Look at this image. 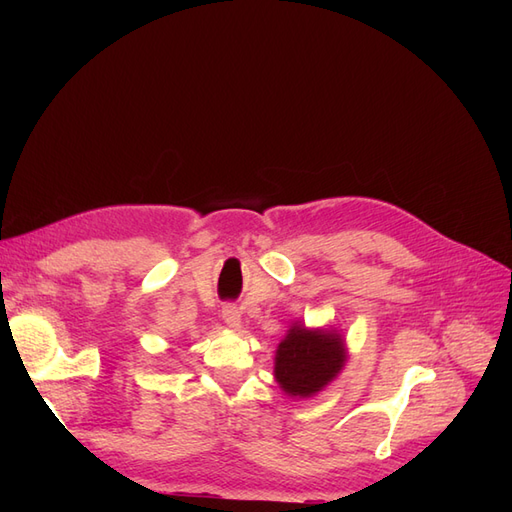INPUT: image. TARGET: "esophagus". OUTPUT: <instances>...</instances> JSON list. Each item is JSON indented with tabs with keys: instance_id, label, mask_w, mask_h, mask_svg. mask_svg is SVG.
<instances>
[{
	"instance_id": "34e87169",
	"label": "esophagus",
	"mask_w": 512,
	"mask_h": 512,
	"mask_svg": "<svg viewBox=\"0 0 512 512\" xmlns=\"http://www.w3.org/2000/svg\"><path fill=\"white\" fill-rule=\"evenodd\" d=\"M222 318H224V322L228 324V327L237 329V327H239V322H241V312H239V307H237L235 303H226V305L222 307Z\"/></svg>"
}]
</instances>
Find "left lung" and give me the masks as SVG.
I'll return each mask as SVG.
<instances>
[{
  "mask_svg": "<svg viewBox=\"0 0 512 512\" xmlns=\"http://www.w3.org/2000/svg\"><path fill=\"white\" fill-rule=\"evenodd\" d=\"M344 342L337 333L292 327L275 354V378L294 397H309L344 367Z\"/></svg>",
  "mask_w": 512,
  "mask_h": 512,
  "instance_id": "left-lung-1",
  "label": "left lung"
}]
</instances>
